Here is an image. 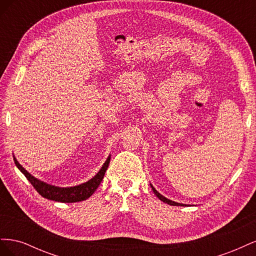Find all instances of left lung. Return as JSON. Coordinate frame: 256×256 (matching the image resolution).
I'll list each match as a JSON object with an SVG mask.
<instances>
[{"label": "left lung", "instance_id": "8db88e82", "mask_svg": "<svg viewBox=\"0 0 256 256\" xmlns=\"http://www.w3.org/2000/svg\"><path fill=\"white\" fill-rule=\"evenodd\" d=\"M150 187H152V191H154V194L157 196V198L160 200H162V202H164V203H166V204H170V205H173V206H184V204H180V203H176V202H174V200H168V198H164V196H161L160 193L154 189L152 186L150 184Z\"/></svg>", "mask_w": 256, "mask_h": 256}]
</instances>
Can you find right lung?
<instances>
[{
  "label": "right lung",
  "mask_w": 256,
  "mask_h": 256,
  "mask_svg": "<svg viewBox=\"0 0 256 256\" xmlns=\"http://www.w3.org/2000/svg\"><path fill=\"white\" fill-rule=\"evenodd\" d=\"M110 159H111V156L108 157L102 168L99 170V172L86 182H83L79 186H74V187L62 188V187H56V186H52L37 180V178H35L33 175H30L14 156V164H16L20 171L24 174V176L28 178V180L33 184V187L42 198L56 200V202H62V203L81 202V200L88 198L99 187L100 182H102L106 168L109 166Z\"/></svg>",
  "instance_id": "add662e5"
}]
</instances>
